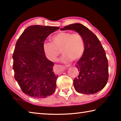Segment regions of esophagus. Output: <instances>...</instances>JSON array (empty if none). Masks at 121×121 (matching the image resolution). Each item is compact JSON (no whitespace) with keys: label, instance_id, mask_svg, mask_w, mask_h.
<instances>
[{"label":"esophagus","instance_id":"34e87169","mask_svg":"<svg viewBox=\"0 0 121 121\" xmlns=\"http://www.w3.org/2000/svg\"><path fill=\"white\" fill-rule=\"evenodd\" d=\"M67 67H68V66L65 67V66H63V65H54V68L55 69H56V70H58V71H62L63 70H65V69H66Z\"/></svg>","mask_w":121,"mask_h":121}]
</instances>
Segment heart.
I'll list each match as a JSON object with an SVG mask.
<instances>
[{"label":"heart","instance_id":"obj_1","mask_svg":"<svg viewBox=\"0 0 121 121\" xmlns=\"http://www.w3.org/2000/svg\"><path fill=\"white\" fill-rule=\"evenodd\" d=\"M52 42H45L43 49L47 58L55 61L61 53L63 54L61 59L63 62L80 59L85 51V42L79 34L62 31L52 37Z\"/></svg>","mask_w":121,"mask_h":121}]
</instances>
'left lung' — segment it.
Here are the masks:
<instances>
[{"mask_svg": "<svg viewBox=\"0 0 121 121\" xmlns=\"http://www.w3.org/2000/svg\"><path fill=\"white\" fill-rule=\"evenodd\" d=\"M61 30H73L81 35L85 42V51L76 62L79 71L73 79L77 92L92 95L104 89L108 79V63L105 50L99 39L87 27L81 23L71 24Z\"/></svg>", "mask_w": 121, "mask_h": 121, "instance_id": "left-lung-1", "label": "left lung"}]
</instances>
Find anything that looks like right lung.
Here are the masks:
<instances>
[{
  "mask_svg": "<svg viewBox=\"0 0 121 121\" xmlns=\"http://www.w3.org/2000/svg\"><path fill=\"white\" fill-rule=\"evenodd\" d=\"M59 28L29 26L16 42L13 55L14 77L26 95L45 98L56 91L58 75L53 71L54 63L46 58L43 44L51 34Z\"/></svg>",
  "mask_w": 121,
  "mask_h": 121,
  "instance_id": "1",
  "label": "right lung"
}]
</instances>
